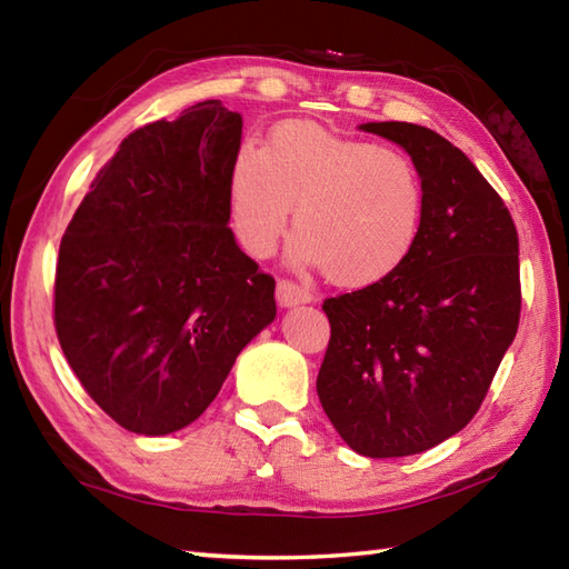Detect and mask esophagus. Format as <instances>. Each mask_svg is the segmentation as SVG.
<instances>
[{
    "mask_svg": "<svg viewBox=\"0 0 569 569\" xmlns=\"http://www.w3.org/2000/svg\"><path fill=\"white\" fill-rule=\"evenodd\" d=\"M276 300H278V306H281V308H293V306L310 303L312 293L308 291V288L281 278V281L276 283Z\"/></svg>",
    "mask_w": 569,
    "mask_h": 569,
    "instance_id": "1",
    "label": "esophagus"
}]
</instances>
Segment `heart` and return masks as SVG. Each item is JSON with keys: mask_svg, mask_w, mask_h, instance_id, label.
I'll list each match as a JSON object with an SVG mask.
<instances>
[{"mask_svg": "<svg viewBox=\"0 0 569 569\" xmlns=\"http://www.w3.org/2000/svg\"><path fill=\"white\" fill-rule=\"evenodd\" d=\"M291 204L298 266L361 288L393 276L420 234L426 188L406 153L310 122H286L266 149L241 143L229 173L234 232L253 257L283 237Z\"/></svg>", "mask_w": 569, "mask_h": 569, "instance_id": "1", "label": "heart"}]
</instances>
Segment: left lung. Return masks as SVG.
<instances>
[{"label": "left lung", "mask_w": 569, "mask_h": 569, "mask_svg": "<svg viewBox=\"0 0 569 569\" xmlns=\"http://www.w3.org/2000/svg\"><path fill=\"white\" fill-rule=\"evenodd\" d=\"M426 188L420 234L393 276L325 300L330 345L318 396L365 457H406L475 418L521 316L518 234L499 192L438 131L367 122Z\"/></svg>", "instance_id": "8db88e82"}]
</instances>
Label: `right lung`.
Segmentation results:
<instances>
[{"instance_id": "1", "label": "right lung", "mask_w": 569, "mask_h": 569, "mask_svg": "<svg viewBox=\"0 0 569 569\" xmlns=\"http://www.w3.org/2000/svg\"><path fill=\"white\" fill-rule=\"evenodd\" d=\"M241 114L217 100L129 134L60 241L56 332L107 416L149 438L198 420L276 318L229 229Z\"/></svg>"}]
</instances>
